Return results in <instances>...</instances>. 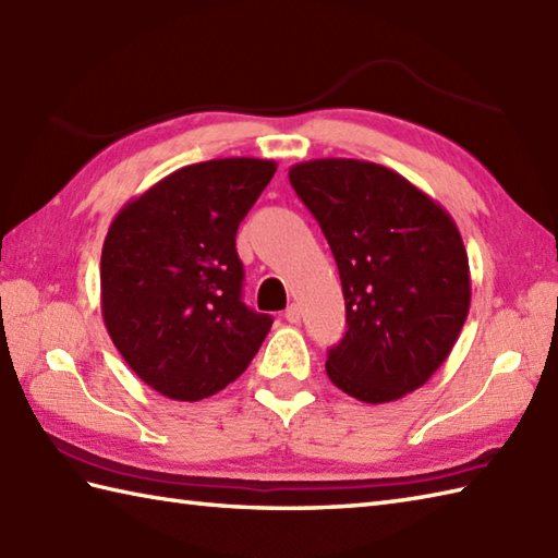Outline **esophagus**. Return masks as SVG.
I'll return each instance as SVG.
<instances>
[{"label": "esophagus", "mask_w": 558, "mask_h": 558, "mask_svg": "<svg viewBox=\"0 0 558 558\" xmlns=\"http://www.w3.org/2000/svg\"><path fill=\"white\" fill-rule=\"evenodd\" d=\"M286 318L290 324H300L302 322V312H300V306L298 304H290L288 310H286Z\"/></svg>", "instance_id": "esophagus-1"}]
</instances>
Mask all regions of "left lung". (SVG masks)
Returning a JSON list of instances; mask_svg holds the SVG:
<instances>
[{"mask_svg":"<svg viewBox=\"0 0 558 558\" xmlns=\"http://www.w3.org/2000/svg\"><path fill=\"white\" fill-rule=\"evenodd\" d=\"M338 264L348 330L326 374L362 402L429 381L470 312V266L453 218L384 165L324 158L290 168Z\"/></svg>","mask_w":558,"mask_h":558,"instance_id":"obj_1","label":"left lung"}]
</instances>
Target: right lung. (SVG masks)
Wrapping results in <instances>:
<instances>
[{
  "instance_id": "right-lung-1",
  "label": "right lung",
  "mask_w": 558,
  "mask_h": 558,
  "mask_svg": "<svg viewBox=\"0 0 558 558\" xmlns=\"http://www.w3.org/2000/svg\"><path fill=\"white\" fill-rule=\"evenodd\" d=\"M278 165L220 158L177 170L117 213L100 256L108 333L141 381L204 400L240 376L272 318L242 302L236 228Z\"/></svg>"
}]
</instances>
